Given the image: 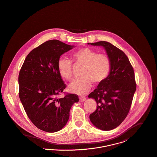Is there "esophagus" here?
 <instances>
[{"instance_id":"1","label":"esophagus","mask_w":157,"mask_h":157,"mask_svg":"<svg viewBox=\"0 0 157 157\" xmlns=\"http://www.w3.org/2000/svg\"><path fill=\"white\" fill-rule=\"evenodd\" d=\"M86 100V98L85 97H83V96H81L79 97V101L81 102H82V101H85Z\"/></svg>"}]
</instances>
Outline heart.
Returning <instances> with one entry per match:
<instances>
[{
    "label": "heart",
    "mask_w": 157,
    "mask_h": 157,
    "mask_svg": "<svg viewBox=\"0 0 157 157\" xmlns=\"http://www.w3.org/2000/svg\"><path fill=\"white\" fill-rule=\"evenodd\" d=\"M73 60L84 65L81 78L73 80L69 85L70 92L78 94H87L92 87V82L99 84L109 75L111 68L110 58L105 54H98L89 47L79 49L72 54ZM58 70L63 78L70 79L73 75V64L67 58H61L58 63Z\"/></svg>",
    "instance_id": "heart-1"
}]
</instances>
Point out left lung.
<instances>
[{
    "label": "left lung",
    "mask_w": 157,
    "mask_h": 157,
    "mask_svg": "<svg viewBox=\"0 0 157 157\" xmlns=\"http://www.w3.org/2000/svg\"><path fill=\"white\" fill-rule=\"evenodd\" d=\"M88 44L103 47L111 61L107 78L89 95L97 103L89 118L98 128L111 130L125 120L131 107L136 88L133 68L125 53L112 44L99 41Z\"/></svg>",
    "instance_id": "left-lung-1"
}]
</instances>
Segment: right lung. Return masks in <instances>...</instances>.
Instances as JSON below:
<instances>
[{
	"label": "right lung",
	"mask_w": 157,
	"mask_h": 157,
	"mask_svg": "<svg viewBox=\"0 0 157 157\" xmlns=\"http://www.w3.org/2000/svg\"><path fill=\"white\" fill-rule=\"evenodd\" d=\"M74 47L58 40H48L27 56L19 74V98L32 123L47 132H56L67 124L70 110L78 96L63 92L64 84L58 70L60 56Z\"/></svg>",
	"instance_id": "right-lung-1"
}]
</instances>
